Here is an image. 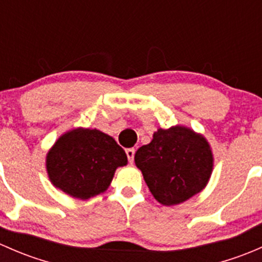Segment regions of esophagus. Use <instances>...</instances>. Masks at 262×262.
<instances>
[{"instance_id":"1","label":"esophagus","mask_w":262,"mask_h":262,"mask_svg":"<svg viewBox=\"0 0 262 262\" xmlns=\"http://www.w3.org/2000/svg\"><path fill=\"white\" fill-rule=\"evenodd\" d=\"M125 153H126V157H128L129 162L133 163L134 155H136V149H134V148H128V149H125Z\"/></svg>"}]
</instances>
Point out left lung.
I'll list each match as a JSON object with an SVG mask.
<instances>
[{
	"label": "left lung",
	"instance_id": "left-lung-1",
	"mask_svg": "<svg viewBox=\"0 0 262 262\" xmlns=\"http://www.w3.org/2000/svg\"><path fill=\"white\" fill-rule=\"evenodd\" d=\"M134 161L156 200L180 204L202 191L210 178L213 156L208 142L184 126L158 129Z\"/></svg>",
	"mask_w": 262,
	"mask_h": 262
}]
</instances>
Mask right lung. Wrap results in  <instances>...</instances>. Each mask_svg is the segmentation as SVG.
Returning a JSON list of instances; mask_svg holds the SVG:
<instances>
[{
    "label": "right lung",
    "mask_w": 262,
    "mask_h": 262,
    "mask_svg": "<svg viewBox=\"0 0 262 262\" xmlns=\"http://www.w3.org/2000/svg\"><path fill=\"white\" fill-rule=\"evenodd\" d=\"M128 162L118 143L96 129L68 132L47 156V170L55 187L78 199L105 191L116 167Z\"/></svg>",
    "instance_id": "obj_1"
}]
</instances>
